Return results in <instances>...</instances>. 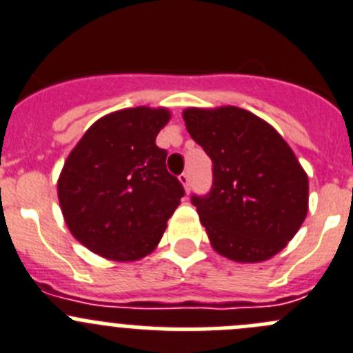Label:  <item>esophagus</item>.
<instances>
[{
	"label": "esophagus",
	"mask_w": 353,
	"mask_h": 353,
	"mask_svg": "<svg viewBox=\"0 0 353 353\" xmlns=\"http://www.w3.org/2000/svg\"><path fill=\"white\" fill-rule=\"evenodd\" d=\"M179 179H180V182H182V185L185 187V190H189V187H190V174L187 173V171H183V173L180 174Z\"/></svg>",
	"instance_id": "34e87169"
}]
</instances>
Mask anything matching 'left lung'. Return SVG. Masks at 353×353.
Masks as SVG:
<instances>
[{
  "instance_id": "left-lung-1",
  "label": "left lung",
  "mask_w": 353,
  "mask_h": 353,
  "mask_svg": "<svg viewBox=\"0 0 353 353\" xmlns=\"http://www.w3.org/2000/svg\"><path fill=\"white\" fill-rule=\"evenodd\" d=\"M183 119L213 163L210 192L190 197L211 246L243 263L279 253L308 210V179L290 145L239 107L187 109Z\"/></svg>"
}]
</instances>
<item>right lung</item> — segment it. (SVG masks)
I'll use <instances>...</instances> for the list:
<instances>
[{
  "mask_svg": "<svg viewBox=\"0 0 353 353\" xmlns=\"http://www.w3.org/2000/svg\"><path fill=\"white\" fill-rule=\"evenodd\" d=\"M166 109L135 107L90 126L67 157L59 201L72 236L90 251L117 261L149 254L168 218L185 196L156 145Z\"/></svg>",
  "mask_w": 353,
  "mask_h": 353,
  "instance_id": "obj_1",
  "label": "right lung"
}]
</instances>
